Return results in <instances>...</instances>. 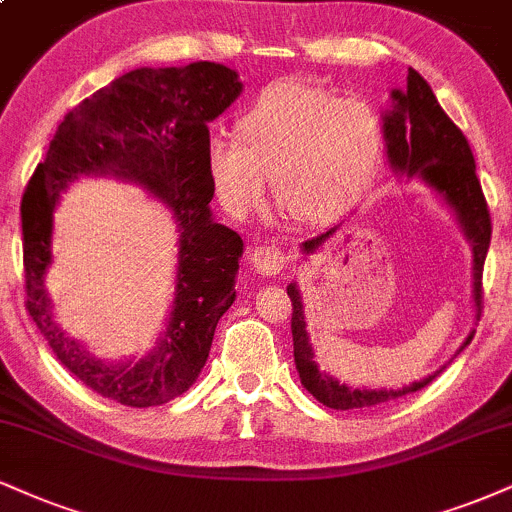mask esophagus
I'll use <instances>...</instances> for the list:
<instances>
[{
	"mask_svg": "<svg viewBox=\"0 0 512 512\" xmlns=\"http://www.w3.org/2000/svg\"><path fill=\"white\" fill-rule=\"evenodd\" d=\"M250 262L260 274L274 276V274H279L283 267H286L288 255L283 250L274 248V245H260V248H255L250 252Z\"/></svg>",
	"mask_w": 512,
	"mask_h": 512,
	"instance_id": "1",
	"label": "esophagus"
}]
</instances>
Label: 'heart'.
<instances>
[{"mask_svg": "<svg viewBox=\"0 0 512 512\" xmlns=\"http://www.w3.org/2000/svg\"><path fill=\"white\" fill-rule=\"evenodd\" d=\"M384 126L362 100H336L317 85L279 80L236 121V138L207 140L205 169L236 217L255 209L269 176L274 200L303 224H329L377 176Z\"/></svg>", "mask_w": 512, "mask_h": 512, "instance_id": "b5f03b06", "label": "heart"}]
</instances>
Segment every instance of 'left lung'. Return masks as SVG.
<instances>
[{
	"label": "left lung",
	"instance_id": "8db88e82",
	"mask_svg": "<svg viewBox=\"0 0 512 512\" xmlns=\"http://www.w3.org/2000/svg\"><path fill=\"white\" fill-rule=\"evenodd\" d=\"M384 140L386 157L396 176L417 178L436 197H441L458 219L460 229L472 245V298L477 307V319L482 315V272L486 252L491 243V217L486 209V200L479 186L477 169H474V157L470 143L455 123L443 112L439 100L415 69L408 71V88L391 90V109L384 114ZM338 229V226H336ZM336 229H329L322 236L305 240L300 250L305 255H315L322 245L334 236ZM288 295L293 303V357L295 369L300 374V384L315 396L319 403L334 410H353V408H374V405L389 403L405 393H415L432 384L436 374L424 377L420 381L403 386V389H353V386L341 384L319 369L315 362V350H312L310 336H307L303 295H300L298 283H288ZM474 331L465 338V346H470ZM458 350V353H460Z\"/></svg>",
	"mask_w": 512,
	"mask_h": 512
}]
</instances>
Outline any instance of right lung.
Wrapping results in <instances>:
<instances>
[{
  "label": "right lung",
  "mask_w": 512,
  "mask_h": 512,
  "mask_svg": "<svg viewBox=\"0 0 512 512\" xmlns=\"http://www.w3.org/2000/svg\"><path fill=\"white\" fill-rule=\"evenodd\" d=\"M240 92L238 73L214 61L123 73L64 116L30 178L21 202L26 307L61 365L104 398L152 408L186 393L205 367L221 315L236 300L243 240L212 217L205 150L207 123ZM80 175L135 182L179 226L175 305L163 338L140 361H100L53 322L44 288L51 219L60 193Z\"/></svg>",
  "instance_id": "1"
}]
</instances>
